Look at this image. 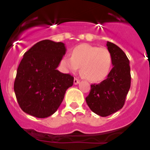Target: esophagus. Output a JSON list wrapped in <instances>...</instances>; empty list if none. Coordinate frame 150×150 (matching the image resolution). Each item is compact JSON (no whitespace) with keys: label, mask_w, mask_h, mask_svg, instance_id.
Returning <instances> with one entry per match:
<instances>
[{"label":"esophagus","mask_w":150,"mask_h":150,"mask_svg":"<svg viewBox=\"0 0 150 150\" xmlns=\"http://www.w3.org/2000/svg\"><path fill=\"white\" fill-rule=\"evenodd\" d=\"M79 83V79H78L77 78H74V85H77Z\"/></svg>","instance_id":"esophagus-1"}]
</instances>
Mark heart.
<instances>
[{
	"instance_id": "heart-1",
	"label": "heart",
	"mask_w": 150,
	"mask_h": 150,
	"mask_svg": "<svg viewBox=\"0 0 150 150\" xmlns=\"http://www.w3.org/2000/svg\"><path fill=\"white\" fill-rule=\"evenodd\" d=\"M112 58L107 48L83 43L76 46L71 58L64 56L60 64L66 72L74 73L80 67L82 75L91 82H99L107 77L112 67Z\"/></svg>"
}]
</instances>
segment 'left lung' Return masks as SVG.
I'll use <instances>...</instances> for the list:
<instances>
[{"instance_id": "8db88e82", "label": "left lung", "mask_w": 150, "mask_h": 150, "mask_svg": "<svg viewBox=\"0 0 150 150\" xmlns=\"http://www.w3.org/2000/svg\"><path fill=\"white\" fill-rule=\"evenodd\" d=\"M113 67L107 79L99 84L91 85V91L86 100L92 112L105 116L122 109L131 86L129 60L124 52L114 43L107 41Z\"/></svg>"}]
</instances>
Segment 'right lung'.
Listing matches in <instances>:
<instances>
[{"label": "right lung", "mask_w": 150, "mask_h": 150, "mask_svg": "<svg viewBox=\"0 0 150 150\" xmlns=\"http://www.w3.org/2000/svg\"><path fill=\"white\" fill-rule=\"evenodd\" d=\"M66 53L64 43L41 40L24 54L17 69L14 91L25 112L46 118L58 110L74 77L57 70Z\"/></svg>", "instance_id": "obj_1"}]
</instances>
